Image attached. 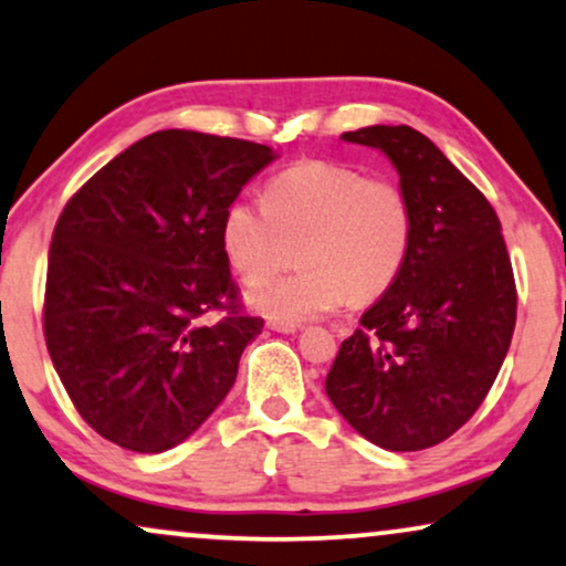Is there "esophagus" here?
Masks as SVG:
<instances>
[{
    "label": "esophagus",
    "mask_w": 566,
    "mask_h": 566,
    "mask_svg": "<svg viewBox=\"0 0 566 566\" xmlns=\"http://www.w3.org/2000/svg\"><path fill=\"white\" fill-rule=\"evenodd\" d=\"M268 327L270 331H275V333H296L298 327V323H294V319H277V317H270L268 319Z\"/></svg>",
    "instance_id": "1"
}]
</instances>
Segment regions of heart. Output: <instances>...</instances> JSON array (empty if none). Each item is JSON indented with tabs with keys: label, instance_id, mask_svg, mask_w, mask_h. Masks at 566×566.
<instances>
[{
	"label": "heart",
	"instance_id": "b5f03b06",
	"mask_svg": "<svg viewBox=\"0 0 566 566\" xmlns=\"http://www.w3.org/2000/svg\"><path fill=\"white\" fill-rule=\"evenodd\" d=\"M415 241V209L394 178L333 159H302L264 186L262 205L233 199L220 218L230 270L255 283L290 261L302 271L256 284L251 306L277 319H310L367 304L399 281Z\"/></svg>",
	"mask_w": 566,
	"mask_h": 566
}]
</instances>
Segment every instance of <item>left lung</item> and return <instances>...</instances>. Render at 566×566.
Returning <instances> with one entry per match:
<instances>
[{
  "label": "left lung",
  "mask_w": 566,
  "mask_h": 566,
  "mask_svg": "<svg viewBox=\"0 0 566 566\" xmlns=\"http://www.w3.org/2000/svg\"><path fill=\"white\" fill-rule=\"evenodd\" d=\"M344 142L380 149L415 209L399 281L338 348L325 394L369 443L420 451L475 415L517 323V285L496 209L409 125H369Z\"/></svg>",
  "instance_id": "left-lung-1"
}]
</instances>
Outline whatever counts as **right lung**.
<instances>
[{
	"label": "right lung",
	"mask_w": 566,
	"mask_h": 566,
	"mask_svg": "<svg viewBox=\"0 0 566 566\" xmlns=\"http://www.w3.org/2000/svg\"><path fill=\"white\" fill-rule=\"evenodd\" d=\"M272 159L270 146L243 138L157 130L62 209L44 338L70 401L107 441L172 449L233 388L264 319L243 315L220 218Z\"/></svg>",
	"instance_id": "add662e5"
}]
</instances>
